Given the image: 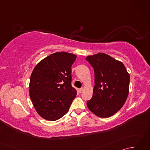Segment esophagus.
<instances>
[{"mask_svg":"<svg viewBox=\"0 0 150 150\" xmlns=\"http://www.w3.org/2000/svg\"><path fill=\"white\" fill-rule=\"evenodd\" d=\"M83 90H84V89L83 88H80V89H79V93H82V91H83Z\"/></svg>","mask_w":150,"mask_h":150,"instance_id":"obj_1","label":"esophagus"}]
</instances>
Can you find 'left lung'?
<instances>
[{
    "label": "left lung",
    "instance_id": "1",
    "mask_svg": "<svg viewBox=\"0 0 150 150\" xmlns=\"http://www.w3.org/2000/svg\"><path fill=\"white\" fill-rule=\"evenodd\" d=\"M95 73L93 94L87 101L91 112L106 118L116 113L128 97L129 75L123 64L103 53L86 58Z\"/></svg>",
    "mask_w": 150,
    "mask_h": 150
}]
</instances>
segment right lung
<instances>
[{"label": "right lung", "instance_id": "obj_1", "mask_svg": "<svg viewBox=\"0 0 150 150\" xmlns=\"http://www.w3.org/2000/svg\"><path fill=\"white\" fill-rule=\"evenodd\" d=\"M77 56L66 52L51 54L31 73L30 95L37 113L57 120L68 112L77 91L71 86V66Z\"/></svg>", "mask_w": 150, "mask_h": 150}]
</instances>
